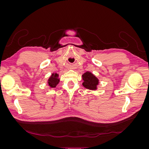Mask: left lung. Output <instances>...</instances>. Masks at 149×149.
Listing matches in <instances>:
<instances>
[{"label":"left lung","instance_id":"8db88e82","mask_svg":"<svg viewBox=\"0 0 149 149\" xmlns=\"http://www.w3.org/2000/svg\"><path fill=\"white\" fill-rule=\"evenodd\" d=\"M82 78L84 81L83 86L85 88L90 90L97 89V86L99 84V79L91 72H86L82 75Z\"/></svg>","mask_w":149,"mask_h":149}]
</instances>
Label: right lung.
<instances>
[{
	"instance_id": "right-lung-1",
	"label": "right lung",
	"mask_w": 149,
	"mask_h": 149,
	"mask_svg": "<svg viewBox=\"0 0 149 149\" xmlns=\"http://www.w3.org/2000/svg\"><path fill=\"white\" fill-rule=\"evenodd\" d=\"M58 76L59 75L57 73H53L51 75L48 80V84L49 87L52 88H56L58 83L60 82V79L58 78Z\"/></svg>"
}]
</instances>
